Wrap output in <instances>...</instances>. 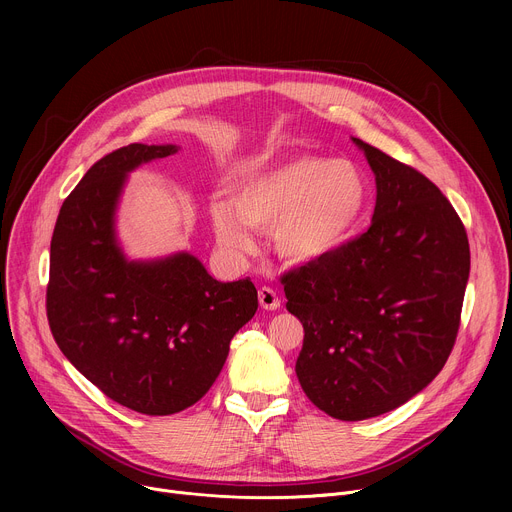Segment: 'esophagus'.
<instances>
[{
  "label": "esophagus",
  "mask_w": 512,
  "mask_h": 512,
  "mask_svg": "<svg viewBox=\"0 0 512 512\" xmlns=\"http://www.w3.org/2000/svg\"><path fill=\"white\" fill-rule=\"evenodd\" d=\"M259 304L263 310H277L281 306V300L277 298L275 289L263 285V287H259Z\"/></svg>",
  "instance_id": "obj_1"
}]
</instances>
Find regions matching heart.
<instances>
[{"instance_id": "heart-1", "label": "heart", "mask_w": 512, "mask_h": 512, "mask_svg": "<svg viewBox=\"0 0 512 512\" xmlns=\"http://www.w3.org/2000/svg\"><path fill=\"white\" fill-rule=\"evenodd\" d=\"M369 204V182L354 164L300 156L245 174L235 200L210 204V223L216 241L231 253H253V229H273L283 259L314 263L360 229Z\"/></svg>"}]
</instances>
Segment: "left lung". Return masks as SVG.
Listing matches in <instances>:
<instances>
[{
    "mask_svg": "<svg viewBox=\"0 0 512 512\" xmlns=\"http://www.w3.org/2000/svg\"><path fill=\"white\" fill-rule=\"evenodd\" d=\"M377 182L367 233L281 277L304 326L296 362L308 399L334 419L383 415L423 391L454 348L470 275L466 229L415 168L356 137Z\"/></svg>",
    "mask_w": 512,
    "mask_h": 512,
    "instance_id": "1",
    "label": "left lung"
}]
</instances>
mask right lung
<instances>
[{
	"label": "right lung",
	"instance_id": "obj_1",
	"mask_svg": "<svg viewBox=\"0 0 512 512\" xmlns=\"http://www.w3.org/2000/svg\"><path fill=\"white\" fill-rule=\"evenodd\" d=\"M176 152L129 143L101 158L64 200L50 243L46 314L58 348L109 399L143 415L202 399L259 306L249 277L216 281L190 253L123 255L115 210L127 174Z\"/></svg>",
	"mask_w": 512,
	"mask_h": 512
}]
</instances>
